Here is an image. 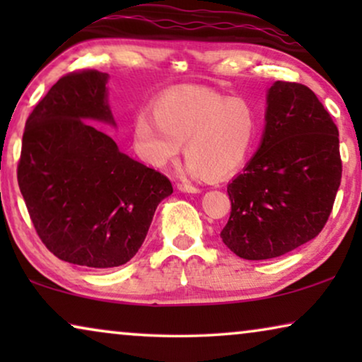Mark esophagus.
<instances>
[{
	"label": "esophagus",
	"mask_w": 362,
	"mask_h": 362,
	"mask_svg": "<svg viewBox=\"0 0 362 362\" xmlns=\"http://www.w3.org/2000/svg\"><path fill=\"white\" fill-rule=\"evenodd\" d=\"M177 189L181 192H192V194H196V192H201V189L194 185H191V182H177Z\"/></svg>",
	"instance_id": "34e87169"
}]
</instances>
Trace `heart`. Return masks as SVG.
Here are the masks:
<instances>
[{"label":"heart","instance_id":"obj_1","mask_svg":"<svg viewBox=\"0 0 362 362\" xmlns=\"http://www.w3.org/2000/svg\"><path fill=\"white\" fill-rule=\"evenodd\" d=\"M132 125V143L146 165L165 168L185 143L186 170L192 176L224 180L235 175L254 150L259 118L252 103L206 88L163 93Z\"/></svg>","mask_w":362,"mask_h":362}]
</instances>
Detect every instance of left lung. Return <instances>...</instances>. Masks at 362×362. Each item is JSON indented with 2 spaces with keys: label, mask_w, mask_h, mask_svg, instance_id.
Listing matches in <instances>:
<instances>
[{
  "label": "left lung",
  "mask_w": 362,
  "mask_h": 362,
  "mask_svg": "<svg viewBox=\"0 0 362 362\" xmlns=\"http://www.w3.org/2000/svg\"><path fill=\"white\" fill-rule=\"evenodd\" d=\"M339 133L313 90L276 81L267 93L265 132L254 158L227 186L222 242L245 260L285 255L315 239L341 182Z\"/></svg>",
  "instance_id": "left-lung-1"
}]
</instances>
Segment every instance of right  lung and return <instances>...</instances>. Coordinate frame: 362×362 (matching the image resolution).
Here are the masks:
<instances>
[{
  "label": "right lung",
  "mask_w": 362,
  "mask_h": 362,
  "mask_svg": "<svg viewBox=\"0 0 362 362\" xmlns=\"http://www.w3.org/2000/svg\"><path fill=\"white\" fill-rule=\"evenodd\" d=\"M103 72L59 78L23 133L18 185L42 244L57 259L90 269L127 264L140 249L171 181L118 151L86 120L115 125Z\"/></svg>",
  "instance_id": "obj_1"
}]
</instances>
